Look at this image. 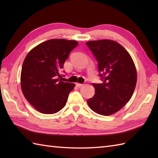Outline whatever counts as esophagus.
Masks as SVG:
<instances>
[{"instance_id":"1","label":"esophagus","mask_w":158,"mask_h":158,"mask_svg":"<svg viewBox=\"0 0 158 158\" xmlns=\"http://www.w3.org/2000/svg\"><path fill=\"white\" fill-rule=\"evenodd\" d=\"M76 85L78 87V88H81V87H82L83 85V84H81V83H76Z\"/></svg>"}]
</instances>
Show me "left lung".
Returning a JSON list of instances; mask_svg holds the SVG:
<instances>
[{
    "mask_svg": "<svg viewBox=\"0 0 158 158\" xmlns=\"http://www.w3.org/2000/svg\"><path fill=\"white\" fill-rule=\"evenodd\" d=\"M94 56L101 83H92L95 94L87 100L89 108L102 115L118 111L130 100L137 75L133 60L125 48L115 41L100 40L86 43Z\"/></svg>",
    "mask_w": 158,
    "mask_h": 158,
    "instance_id": "obj_1",
    "label": "left lung"
}]
</instances>
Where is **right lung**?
I'll list each match as a JSON object with an SVG mask.
<instances>
[{
	"label": "right lung",
	"instance_id": "right-lung-1",
	"mask_svg": "<svg viewBox=\"0 0 158 158\" xmlns=\"http://www.w3.org/2000/svg\"><path fill=\"white\" fill-rule=\"evenodd\" d=\"M78 45L76 41L51 39L33 48L26 56L21 72L23 96L39 112L53 114L66 105L75 87L62 81L60 71L70 52Z\"/></svg>",
	"mask_w": 158,
	"mask_h": 158
}]
</instances>
